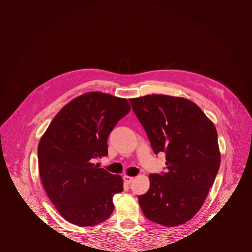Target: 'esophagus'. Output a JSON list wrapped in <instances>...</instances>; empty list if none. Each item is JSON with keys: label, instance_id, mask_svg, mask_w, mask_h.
<instances>
[{"label": "esophagus", "instance_id": "1", "mask_svg": "<svg viewBox=\"0 0 252 252\" xmlns=\"http://www.w3.org/2000/svg\"><path fill=\"white\" fill-rule=\"evenodd\" d=\"M124 181L126 184H130L131 182L134 181V178L133 177H129V176H124Z\"/></svg>", "mask_w": 252, "mask_h": 252}]
</instances>
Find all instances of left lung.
Here are the masks:
<instances>
[{
	"mask_svg": "<svg viewBox=\"0 0 252 252\" xmlns=\"http://www.w3.org/2000/svg\"><path fill=\"white\" fill-rule=\"evenodd\" d=\"M129 102L154 153H165L167 168L149 176V190L138 197L143 214L162 226H180L199 211L219 171L216 126L185 98L147 95Z\"/></svg>",
	"mask_w": 252,
	"mask_h": 252,
	"instance_id": "1",
	"label": "left lung"
}]
</instances>
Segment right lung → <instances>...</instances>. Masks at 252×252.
Segmentation results:
<instances>
[{"mask_svg":"<svg viewBox=\"0 0 252 252\" xmlns=\"http://www.w3.org/2000/svg\"><path fill=\"white\" fill-rule=\"evenodd\" d=\"M129 111L126 99L87 93L64 106L38 143V170L46 193L75 226H95L113 213L112 198L123 192V179L94 161L108 154V136Z\"/></svg>","mask_w":252,"mask_h":252,"instance_id":"right-lung-1","label":"right lung"}]
</instances>
